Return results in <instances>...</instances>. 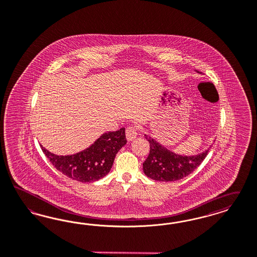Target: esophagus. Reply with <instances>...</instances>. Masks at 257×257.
Wrapping results in <instances>:
<instances>
[{
  "instance_id": "obj_1",
  "label": "esophagus",
  "mask_w": 257,
  "mask_h": 257,
  "mask_svg": "<svg viewBox=\"0 0 257 257\" xmlns=\"http://www.w3.org/2000/svg\"><path fill=\"white\" fill-rule=\"evenodd\" d=\"M125 135H126V139L128 141H133L136 138H137V135H138V131H137V128L135 126H129L126 128V131H125Z\"/></svg>"
}]
</instances>
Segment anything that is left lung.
<instances>
[{
	"mask_svg": "<svg viewBox=\"0 0 257 257\" xmlns=\"http://www.w3.org/2000/svg\"><path fill=\"white\" fill-rule=\"evenodd\" d=\"M145 139L150 143V153L143 162V172L157 181H176L187 177L201 164L211 148L195 157H181L167 150L151 137L145 135Z\"/></svg>",
	"mask_w": 257,
	"mask_h": 257,
	"instance_id": "left-lung-1",
	"label": "left lung"
}]
</instances>
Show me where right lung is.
I'll return each mask as SVG.
<instances>
[{
	"label": "right lung",
	"mask_w": 257,
	"mask_h": 257,
	"mask_svg": "<svg viewBox=\"0 0 257 257\" xmlns=\"http://www.w3.org/2000/svg\"><path fill=\"white\" fill-rule=\"evenodd\" d=\"M126 142L125 129L121 128L103 134L86 150L73 156H57L41 147L54 167L63 175L80 182H93L110 172L116 153Z\"/></svg>",
	"instance_id": "1"
}]
</instances>
